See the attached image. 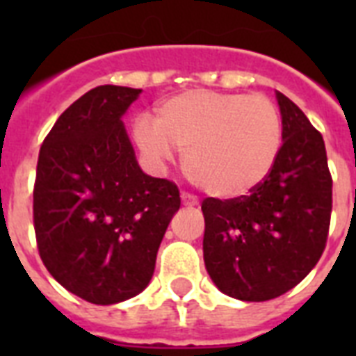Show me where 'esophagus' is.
I'll list each match as a JSON object with an SVG mask.
<instances>
[{
  "instance_id": "34e87169",
  "label": "esophagus",
  "mask_w": 356,
  "mask_h": 356,
  "mask_svg": "<svg viewBox=\"0 0 356 356\" xmlns=\"http://www.w3.org/2000/svg\"><path fill=\"white\" fill-rule=\"evenodd\" d=\"M181 200H183V205H186V207L200 205V200H197L194 194H190V192H183V194H181Z\"/></svg>"
}]
</instances>
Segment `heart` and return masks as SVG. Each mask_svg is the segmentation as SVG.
<instances>
[{"instance_id":"b5f03b06","label":"heart","mask_w":356,"mask_h":356,"mask_svg":"<svg viewBox=\"0 0 356 356\" xmlns=\"http://www.w3.org/2000/svg\"><path fill=\"white\" fill-rule=\"evenodd\" d=\"M134 140L145 159L164 166L184 151L197 186L218 197L249 194L273 170L282 145L279 108L262 94L186 90L168 97L155 123L140 118Z\"/></svg>"}]
</instances>
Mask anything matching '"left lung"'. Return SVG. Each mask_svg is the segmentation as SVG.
<instances>
[{
  "mask_svg": "<svg viewBox=\"0 0 356 356\" xmlns=\"http://www.w3.org/2000/svg\"><path fill=\"white\" fill-rule=\"evenodd\" d=\"M281 153L248 195L207 197L203 257L223 293L242 301L275 299L301 282L325 249L332 177L323 136L303 111L277 92Z\"/></svg>",
  "mask_w": 356,
  "mask_h": 356,
  "instance_id": "8db88e82",
  "label": "left lung"
}]
</instances>
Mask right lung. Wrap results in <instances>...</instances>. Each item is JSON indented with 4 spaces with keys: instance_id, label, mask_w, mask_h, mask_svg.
Here are the masks:
<instances>
[{
    "instance_id": "right-lung-1",
    "label": "right lung",
    "mask_w": 356,
    "mask_h": 356,
    "mask_svg": "<svg viewBox=\"0 0 356 356\" xmlns=\"http://www.w3.org/2000/svg\"><path fill=\"white\" fill-rule=\"evenodd\" d=\"M140 88L103 85L64 111L42 142L33 188L36 248L81 299L113 305L144 290L181 207L177 184L145 175L122 116Z\"/></svg>"
}]
</instances>
